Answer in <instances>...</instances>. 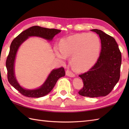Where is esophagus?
Segmentation results:
<instances>
[{
  "mask_svg": "<svg viewBox=\"0 0 129 129\" xmlns=\"http://www.w3.org/2000/svg\"><path fill=\"white\" fill-rule=\"evenodd\" d=\"M66 75L68 76H69V77H75V74H74L72 72H71L70 70H67V72H66Z\"/></svg>",
  "mask_w": 129,
  "mask_h": 129,
  "instance_id": "1",
  "label": "esophagus"
}]
</instances>
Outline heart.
Listing matches in <instances>:
<instances>
[{"instance_id": "b5f03b06", "label": "heart", "mask_w": 129, "mask_h": 129, "mask_svg": "<svg viewBox=\"0 0 129 129\" xmlns=\"http://www.w3.org/2000/svg\"><path fill=\"white\" fill-rule=\"evenodd\" d=\"M100 46V40L96 34H78L63 38L60 42V47L55 46L54 51L55 56L61 60L71 56L72 66L76 70L84 71L95 64Z\"/></svg>"}]
</instances>
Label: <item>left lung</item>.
I'll list each match as a JSON object with an SVG mask.
<instances>
[{"label":"left lung","mask_w":129,"mask_h":129,"mask_svg":"<svg viewBox=\"0 0 129 129\" xmlns=\"http://www.w3.org/2000/svg\"><path fill=\"white\" fill-rule=\"evenodd\" d=\"M99 35L101 49L97 62L88 72L79 76L84 86L79 91L83 96L95 98L108 95L119 81L121 53L113 37L98 29H92Z\"/></svg>","instance_id":"obj_1"}]
</instances>
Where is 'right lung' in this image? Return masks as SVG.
<instances>
[{
	"mask_svg": "<svg viewBox=\"0 0 129 129\" xmlns=\"http://www.w3.org/2000/svg\"><path fill=\"white\" fill-rule=\"evenodd\" d=\"M61 30L55 29H48L39 26H33L21 32L11 43L10 51L6 61V67L8 72V80L9 83L21 94L29 98H40L48 94L57 80L65 75L64 68L54 69L51 72L42 86L33 90L24 89L21 87L16 80L14 72V63L16 53L19 46L30 37H38L51 41L55 35Z\"/></svg>",
	"mask_w": 129,
	"mask_h": 129,
	"instance_id": "obj_1",
	"label": "right lung"
}]
</instances>
